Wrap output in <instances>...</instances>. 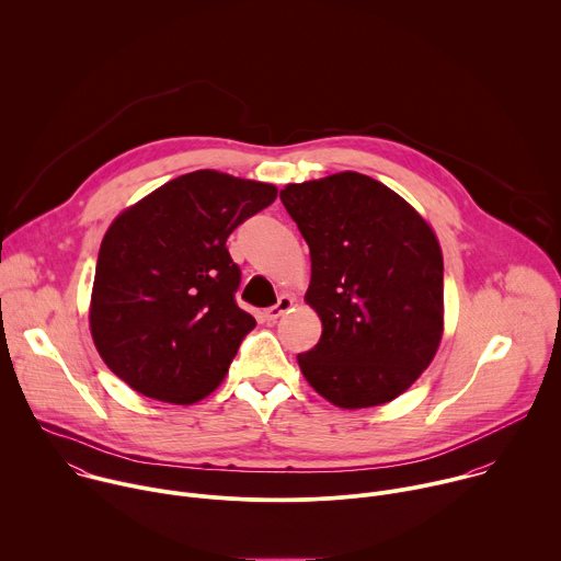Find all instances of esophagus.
<instances>
[{"instance_id": "34e87169", "label": "esophagus", "mask_w": 561, "mask_h": 561, "mask_svg": "<svg viewBox=\"0 0 561 561\" xmlns=\"http://www.w3.org/2000/svg\"><path fill=\"white\" fill-rule=\"evenodd\" d=\"M290 308H293V297L282 295V297L277 299V304H275V306H271V308H266V310H264V314H266V319H268V321H275V319H279L284 312H288Z\"/></svg>"}]
</instances>
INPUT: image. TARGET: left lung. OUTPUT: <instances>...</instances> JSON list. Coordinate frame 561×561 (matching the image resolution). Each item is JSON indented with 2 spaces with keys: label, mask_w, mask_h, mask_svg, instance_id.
<instances>
[{
  "label": "left lung",
  "mask_w": 561,
  "mask_h": 561,
  "mask_svg": "<svg viewBox=\"0 0 561 561\" xmlns=\"http://www.w3.org/2000/svg\"><path fill=\"white\" fill-rule=\"evenodd\" d=\"M279 198L310 249L306 301L323 323L297 356L306 381L345 410L403 394L443 336V253L430 225L379 180L343 171Z\"/></svg>",
  "instance_id": "8db88e82"
}]
</instances>
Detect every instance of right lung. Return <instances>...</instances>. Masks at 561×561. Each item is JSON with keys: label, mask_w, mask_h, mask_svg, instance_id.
Returning <instances> with one entry per match:
<instances>
[{"label": "right lung", "mask_w": 561, "mask_h": 561, "mask_svg": "<svg viewBox=\"0 0 561 561\" xmlns=\"http://www.w3.org/2000/svg\"><path fill=\"white\" fill-rule=\"evenodd\" d=\"M277 198L273 184L201 169L169 180L107 229L90 328L107 367L136 392L192 405L227 377L255 319L236 293L227 238Z\"/></svg>", "instance_id": "obj_1"}]
</instances>
